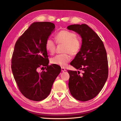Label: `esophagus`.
Returning a JSON list of instances; mask_svg holds the SVG:
<instances>
[{
    "label": "esophagus",
    "instance_id": "1",
    "mask_svg": "<svg viewBox=\"0 0 121 121\" xmlns=\"http://www.w3.org/2000/svg\"><path fill=\"white\" fill-rule=\"evenodd\" d=\"M66 71V70L63 68V67H61V71H62V72H64V71Z\"/></svg>",
    "mask_w": 121,
    "mask_h": 121
}]
</instances>
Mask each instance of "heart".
<instances>
[{
	"mask_svg": "<svg viewBox=\"0 0 121 121\" xmlns=\"http://www.w3.org/2000/svg\"><path fill=\"white\" fill-rule=\"evenodd\" d=\"M56 39L57 43L65 45L63 49V52L65 53L53 57L51 59V62L52 64L65 67L71 59L68 53L72 56H76L81 50V40L75 33L68 30H62L59 32ZM45 48L50 54H53L56 51V43L52 39L48 38L45 42Z\"/></svg>",
	"mask_w": 121,
	"mask_h": 121,
	"instance_id": "obj_1",
	"label": "heart"
}]
</instances>
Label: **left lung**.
<instances>
[{
    "label": "left lung",
    "instance_id": "1",
    "mask_svg": "<svg viewBox=\"0 0 121 121\" xmlns=\"http://www.w3.org/2000/svg\"><path fill=\"white\" fill-rule=\"evenodd\" d=\"M67 28L76 32L82 38L81 50L70 65L83 72L80 74L79 71L68 70L69 91L75 99L86 101L99 93L107 81V53L101 39L86 24H73Z\"/></svg>",
    "mask_w": 121,
    "mask_h": 121
}]
</instances>
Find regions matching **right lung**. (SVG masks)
<instances>
[{
    "instance_id": "obj_1",
    "label": "right lung",
    "mask_w": 121,
    "mask_h": 121,
    "mask_svg": "<svg viewBox=\"0 0 121 121\" xmlns=\"http://www.w3.org/2000/svg\"><path fill=\"white\" fill-rule=\"evenodd\" d=\"M54 23L34 22L16 41L11 61L13 76L26 98L40 101L50 95L53 84L61 72L58 65H48L45 42L54 30ZM46 70L38 72L39 68Z\"/></svg>"
}]
</instances>
